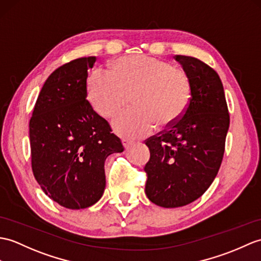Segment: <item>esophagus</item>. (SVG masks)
I'll return each mask as SVG.
<instances>
[{
  "instance_id": "34e87169",
  "label": "esophagus",
  "mask_w": 261,
  "mask_h": 261,
  "mask_svg": "<svg viewBox=\"0 0 261 261\" xmlns=\"http://www.w3.org/2000/svg\"><path fill=\"white\" fill-rule=\"evenodd\" d=\"M132 141H130V140H128V139H122V144H123V147L125 148V149H128V148H130L131 145H132Z\"/></svg>"
}]
</instances>
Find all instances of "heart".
<instances>
[{"instance_id": "1", "label": "heart", "mask_w": 261, "mask_h": 261, "mask_svg": "<svg viewBox=\"0 0 261 261\" xmlns=\"http://www.w3.org/2000/svg\"><path fill=\"white\" fill-rule=\"evenodd\" d=\"M88 94L96 113L106 119L116 116L130 99L133 107L112 125L119 136L137 139L150 135L155 125L167 129L177 123L189 107L192 83L186 71L166 60L132 54L117 59L110 73L94 71Z\"/></svg>"}]
</instances>
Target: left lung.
Returning <instances> with one entry per match:
<instances>
[{"label": "left lung", "instance_id": "left-lung-1", "mask_svg": "<svg viewBox=\"0 0 261 261\" xmlns=\"http://www.w3.org/2000/svg\"><path fill=\"white\" fill-rule=\"evenodd\" d=\"M192 83L184 117L148 139L150 160L145 195L163 208L189 204L201 197L219 171L229 129V112L217 72L200 60L175 56Z\"/></svg>", "mask_w": 261, "mask_h": 261}]
</instances>
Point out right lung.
<instances>
[{"instance_id": "1", "label": "right lung", "mask_w": 261, "mask_h": 261, "mask_svg": "<svg viewBox=\"0 0 261 261\" xmlns=\"http://www.w3.org/2000/svg\"><path fill=\"white\" fill-rule=\"evenodd\" d=\"M95 57L60 66L46 79L30 120L33 174L53 201L84 209L105 192V162L122 152L120 139L87 100Z\"/></svg>"}]
</instances>
